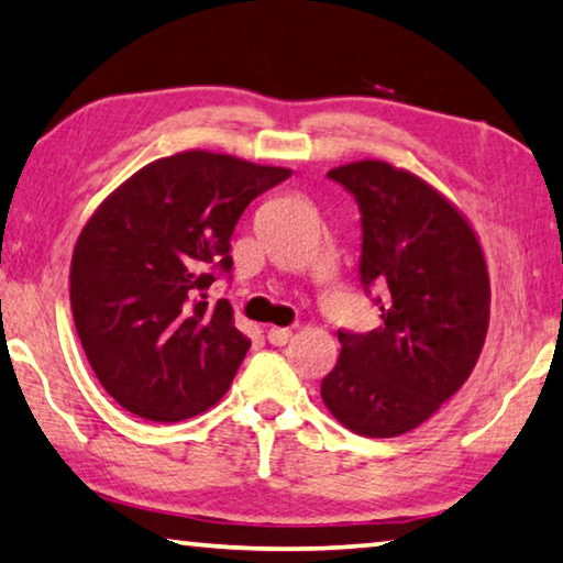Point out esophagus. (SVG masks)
Instances as JSON below:
<instances>
[{"label":"esophagus","instance_id":"34e87169","mask_svg":"<svg viewBox=\"0 0 563 563\" xmlns=\"http://www.w3.org/2000/svg\"><path fill=\"white\" fill-rule=\"evenodd\" d=\"M290 328H271V330H267V341H271L273 345H285V343H288L290 341Z\"/></svg>","mask_w":563,"mask_h":563}]
</instances>
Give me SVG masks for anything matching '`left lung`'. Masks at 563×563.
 I'll return each mask as SVG.
<instances>
[{"label":"left lung","mask_w":563,"mask_h":563,"mask_svg":"<svg viewBox=\"0 0 563 563\" xmlns=\"http://www.w3.org/2000/svg\"><path fill=\"white\" fill-rule=\"evenodd\" d=\"M328 177L361 205L363 288L386 292L376 330H338L341 355L320 398L353 433L396 439L476 368L490 318L486 257L468 218L410 169L358 159Z\"/></svg>","instance_id":"8db88e82"}]
</instances>
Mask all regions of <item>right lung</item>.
Returning <instances> with one entry per match:
<instances>
[{"instance_id": "1", "label": "right lung", "mask_w": 563, "mask_h": 563, "mask_svg": "<svg viewBox=\"0 0 563 563\" xmlns=\"http://www.w3.org/2000/svg\"><path fill=\"white\" fill-rule=\"evenodd\" d=\"M290 173L185 150L140 167L85 222L69 265L77 335L130 413L175 423L228 394L250 341L228 300H205L210 265L230 271L243 210Z\"/></svg>"}]
</instances>
